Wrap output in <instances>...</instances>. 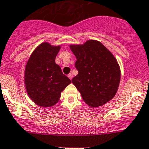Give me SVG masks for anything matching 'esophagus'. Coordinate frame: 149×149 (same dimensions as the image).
Here are the masks:
<instances>
[{
  "instance_id": "esophagus-1",
  "label": "esophagus",
  "mask_w": 149,
  "mask_h": 149,
  "mask_svg": "<svg viewBox=\"0 0 149 149\" xmlns=\"http://www.w3.org/2000/svg\"><path fill=\"white\" fill-rule=\"evenodd\" d=\"M68 77L69 79H70V80H71V79H73V74H72L71 73H70L68 75Z\"/></svg>"
}]
</instances>
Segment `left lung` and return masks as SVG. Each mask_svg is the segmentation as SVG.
I'll return each mask as SVG.
<instances>
[{
	"instance_id": "left-lung-1",
	"label": "left lung",
	"mask_w": 149,
	"mask_h": 149,
	"mask_svg": "<svg viewBox=\"0 0 149 149\" xmlns=\"http://www.w3.org/2000/svg\"><path fill=\"white\" fill-rule=\"evenodd\" d=\"M69 47L77 59L75 67L79 71L72 83L85 103L99 107L110 101L120 81V68L115 56L97 40Z\"/></svg>"
}]
</instances>
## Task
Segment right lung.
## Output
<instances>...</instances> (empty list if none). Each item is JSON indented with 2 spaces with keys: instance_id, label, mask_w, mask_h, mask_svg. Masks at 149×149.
<instances>
[{
  "instance_id": "obj_1",
  "label": "right lung",
  "mask_w": 149,
  "mask_h": 149,
  "mask_svg": "<svg viewBox=\"0 0 149 149\" xmlns=\"http://www.w3.org/2000/svg\"><path fill=\"white\" fill-rule=\"evenodd\" d=\"M61 46L42 42L35 48L25 67L24 84L33 102L49 107L58 102L61 92L71 81L55 63Z\"/></svg>"
}]
</instances>
